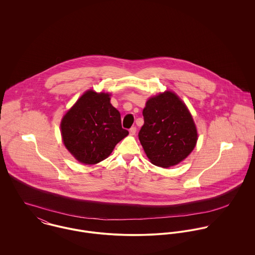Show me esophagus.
I'll list each match as a JSON object with an SVG mask.
<instances>
[{
  "label": "esophagus",
  "mask_w": 255,
  "mask_h": 255,
  "mask_svg": "<svg viewBox=\"0 0 255 255\" xmlns=\"http://www.w3.org/2000/svg\"><path fill=\"white\" fill-rule=\"evenodd\" d=\"M135 132H136V128L135 127H132V128H129V134L130 135H134Z\"/></svg>",
  "instance_id": "esophagus-1"
}]
</instances>
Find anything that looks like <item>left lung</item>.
<instances>
[{
    "mask_svg": "<svg viewBox=\"0 0 255 255\" xmlns=\"http://www.w3.org/2000/svg\"><path fill=\"white\" fill-rule=\"evenodd\" d=\"M144 125L138 138L152 164L169 168L185 159L197 141L192 117L171 91L150 98L142 111Z\"/></svg>",
    "mask_w": 255,
    "mask_h": 255,
    "instance_id": "1",
    "label": "left lung"
}]
</instances>
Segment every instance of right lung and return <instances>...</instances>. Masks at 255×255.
<instances>
[{
  "instance_id": "add662e5",
  "label": "right lung",
  "mask_w": 255,
  "mask_h": 255,
  "mask_svg": "<svg viewBox=\"0 0 255 255\" xmlns=\"http://www.w3.org/2000/svg\"><path fill=\"white\" fill-rule=\"evenodd\" d=\"M63 140L76 160L93 165L106 159L128 131L122 128L120 112L109 94L85 92L61 123Z\"/></svg>"
}]
</instances>
